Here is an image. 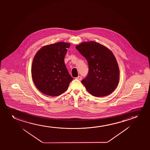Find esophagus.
I'll use <instances>...</instances> for the list:
<instances>
[{
  "label": "esophagus",
  "mask_w": 150,
  "mask_h": 150,
  "mask_svg": "<svg viewBox=\"0 0 150 150\" xmlns=\"http://www.w3.org/2000/svg\"><path fill=\"white\" fill-rule=\"evenodd\" d=\"M76 79L77 80H81L82 79V77L81 76H78L77 77H76Z\"/></svg>",
  "instance_id": "esophagus-1"
}]
</instances>
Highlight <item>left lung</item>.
I'll return each mask as SVG.
<instances>
[{"instance_id": "8db88e82", "label": "left lung", "mask_w": 150, "mask_h": 150, "mask_svg": "<svg viewBox=\"0 0 150 150\" xmlns=\"http://www.w3.org/2000/svg\"><path fill=\"white\" fill-rule=\"evenodd\" d=\"M76 48L88 64V73L81 81L86 90L96 97L105 96L113 92L119 78V67L113 53L94 41L84 42Z\"/></svg>"}]
</instances>
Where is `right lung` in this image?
I'll return each mask as SVG.
<instances>
[{"mask_svg":"<svg viewBox=\"0 0 150 150\" xmlns=\"http://www.w3.org/2000/svg\"><path fill=\"white\" fill-rule=\"evenodd\" d=\"M70 45L64 42L45 45L34 56L32 76L35 86L43 94L59 96L67 91L73 80L64 61Z\"/></svg>","mask_w":150,"mask_h":150,"instance_id":"1","label":"right lung"}]
</instances>
